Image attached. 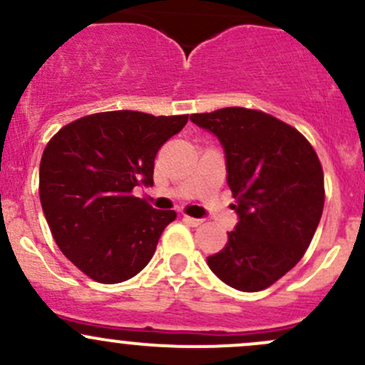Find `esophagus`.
Returning a JSON list of instances; mask_svg holds the SVG:
<instances>
[{
  "label": "esophagus",
  "instance_id": "esophagus-1",
  "mask_svg": "<svg viewBox=\"0 0 365 365\" xmlns=\"http://www.w3.org/2000/svg\"><path fill=\"white\" fill-rule=\"evenodd\" d=\"M183 222L189 225H192V227H197V225L202 224L201 218H194V217H189V215H183Z\"/></svg>",
  "mask_w": 365,
  "mask_h": 365
}]
</instances>
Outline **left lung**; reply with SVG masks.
<instances>
[{"mask_svg":"<svg viewBox=\"0 0 365 365\" xmlns=\"http://www.w3.org/2000/svg\"><path fill=\"white\" fill-rule=\"evenodd\" d=\"M190 120L224 148L237 224L208 266L241 292H259L304 255L324 210V171L297 129L257 110L222 108Z\"/></svg>","mask_w":365,"mask_h":365,"instance_id":"8db88e82","label":"left lung"}]
</instances>
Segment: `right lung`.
Segmentation results:
<instances>
[{"instance_id": "right-lung-1", "label": "right lung", "mask_w": 365, "mask_h": 365, "mask_svg": "<svg viewBox=\"0 0 365 365\" xmlns=\"http://www.w3.org/2000/svg\"><path fill=\"white\" fill-rule=\"evenodd\" d=\"M187 120L133 110L94 113L64 125L45 147V218L61 252L94 282L120 283L140 273L176 218L131 192L152 185L157 152Z\"/></svg>"}]
</instances>
